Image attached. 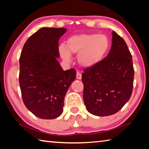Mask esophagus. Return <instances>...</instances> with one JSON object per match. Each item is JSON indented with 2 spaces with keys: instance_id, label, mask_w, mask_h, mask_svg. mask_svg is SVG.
<instances>
[{
  "instance_id": "34e87169",
  "label": "esophagus",
  "mask_w": 149,
  "mask_h": 149,
  "mask_svg": "<svg viewBox=\"0 0 149 149\" xmlns=\"http://www.w3.org/2000/svg\"><path fill=\"white\" fill-rule=\"evenodd\" d=\"M76 78L77 79H81V74L79 72H77Z\"/></svg>"
}]
</instances>
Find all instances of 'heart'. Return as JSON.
Returning <instances> with one entry per match:
<instances>
[{"instance_id": "obj_1", "label": "heart", "mask_w": 149, "mask_h": 149, "mask_svg": "<svg viewBox=\"0 0 149 149\" xmlns=\"http://www.w3.org/2000/svg\"><path fill=\"white\" fill-rule=\"evenodd\" d=\"M110 49V41L102 34L73 35L64 45L59 47V53L64 61L71 60V54H78L77 61L84 68L93 67L101 61Z\"/></svg>"}]
</instances>
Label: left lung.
Wrapping results in <instances>:
<instances>
[{
	"label": "left lung",
	"mask_w": 149,
	"mask_h": 149,
	"mask_svg": "<svg viewBox=\"0 0 149 149\" xmlns=\"http://www.w3.org/2000/svg\"><path fill=\"white\" fill-rule=\"evenodd\" d=\"M133 77L131 52L124 40L113 31L107 56L82 74L84 100L88 112L98 116L118 112L130 99Z\"/></svg>",
	"instance_id": "obj_1"
}]
</instances>
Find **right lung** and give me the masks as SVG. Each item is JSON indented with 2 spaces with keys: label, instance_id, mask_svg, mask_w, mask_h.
Wrapping results in <instances>:
<instances>
[{
  "label": "right lung",
  "instance_id": "obj_1",
  "mask_svg": "<svg viewBox=\"0 0 149 149\" xmlns=\"http://www.w3.org/2000/svg\"><path fill=\"white\" fill-rule=\"evenodd\" d=\"M65 28L42 27L30 36L19 57V83L24 103L42 119L56 118L63 112L64 97L76 76L73 69L64 71L58 41Z\"/></svg>",
  "mask_w": 149,
  "mask_h": 149
}]
</instances>
